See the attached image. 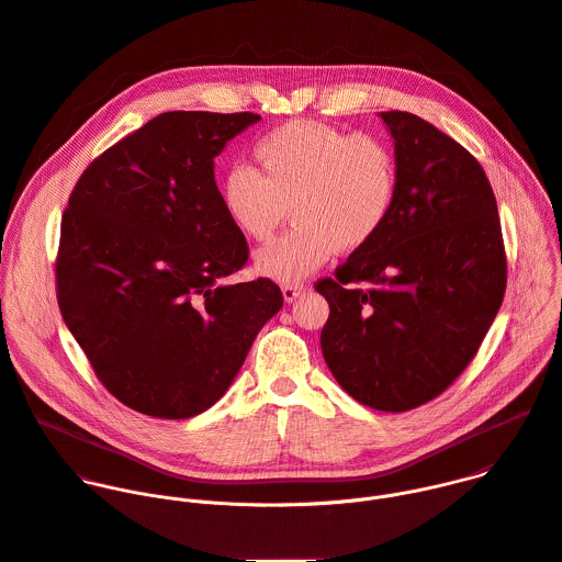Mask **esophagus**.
I'll list each match as a JSON object with an SVG mask.
<instances>
[{
    "instance_id": "1",
    "label": "esophagus",
    "mask_w": 562,
    "mask_h": 562,
    "mask_svg": "<svg viewBox=\"0 0 562 562\" xmlns=\"http://www.w3.org/2000/svg\"><path fill=\"white\" fill-rule=\"evenodd\" d=\"M304 284H300V282H289V284H282V295H284V300L286 302H293V300H297L302 293H304Z\"/></svg>"
}]
</instances>
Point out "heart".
Wrapping results in <instances>:
<instances>
[{
    "label": "heart",
    "mask_w": 562,
    "mask_h": 562,
    "mask_svg": "<svg viewBox=\"0 0 562 562\" xmlns=\"http://www.w3.org/2000/svg\"><path fill=\"white\" fill-rule=\"evenodd\" d=\"M258 171L235 167L222 182V206L239 235L267 243L286 220L295 226L256 258V269L295 282L336 251L367 247L386 224L397 195V159L373 133L293 120L254 148Z\"/></svg>",
    "instance_id": "b5f03b06"
}]
</instances>
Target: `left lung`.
Listing matches in <instances>:
<instances>
[{
    "label": "left lung",
    "mask_w": 562,
    "mask_h": 562,
    "mask_svg": "<svg viewBox=\"0 0 562 562\" xmlns=\"http://www.w3.org/2000/svg\"><path fill=\"white\" fill-rule=\"evenodd\" d=\"M380 117L395 142V204L315 289L329 302L319 345L334 378L358 403L397 414L440 395L473 360L505 297L507 256L477 159L414 113Z\"/></svg>",
    "instance_id": "obj_1"
}]
</instances>
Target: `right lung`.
<instances>
[{
    "label": "right lung",
    "instance_id": "add662e5",
    "mask_svg": "<svg viewBox=\"0 0 562 562\" xmlns=\"http://www.w3.org/2000/svg\"><path fill=\"white\" fill-rule=\"evenodd\" d=\"M256 113L169 111L79 176L61 215L57 302L98 380L122 405L193 418L224 395L282 308L224 213L213 159Z\"/></svg>",
    "mask_w": 562,
    "mask_h": 562
}]
</instances>
